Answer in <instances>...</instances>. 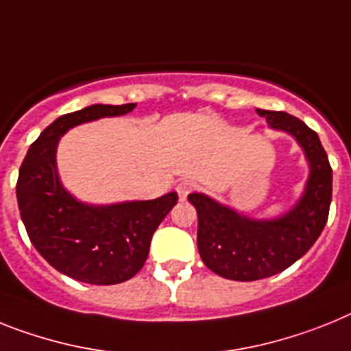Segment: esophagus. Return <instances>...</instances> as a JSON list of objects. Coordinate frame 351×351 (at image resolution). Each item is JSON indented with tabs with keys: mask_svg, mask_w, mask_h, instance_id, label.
I'll use <instances>...</instances> for the list:
<instances>
[{
	"mask_svg": "<svg viewBox=\"0 0 351 351\" xmlns=\"http://www.w3.org/2000/svg\"><path fill=\"white\" fill-rule=\"evenodd\" d=\"M193 188H195V184H193V182H191V181H181L178 184L179 197H181V199L184 200L188 197V193H190V191L193 190Z\"/></svg>",
	"mask_w": 351,
	"mask_h": 351,
	"instance_id": "esophagus-1",
	"label": "esophagus"
}]
</instances>
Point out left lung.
<instances>
[{"label": "left lung", "instance_id": "1", "mask_svg": "<svg viewBox=\"0 0 351 351\" xmlns=\"http://www.w3.org/2000/svg\"><path fill=\"white\" fill-rule=\"evenodd\" d=\"M269 128L286 131L309 161L304 195L282 217L256 220L204 193L188 200L199 215L197 247L211 271L230 280H259L298 261L319 238L332 200V169L318 134L286 112L257 110Z\"/></svg>", "mask_w": 351, "mask_h": 351}]
</instances>
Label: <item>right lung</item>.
<instances>
[{
  "instance_id": "1",
  "label": "right lung",
  "mask_w": 351,
  "mask_h": 351,
  "mask_svg": "<svg viewBox=\"0 0 351 351\" xmlns=\"http://www.w3.org/2000/svg\"><path fill=\"white\" fill-rule=\"evenodd\" d=\"M134 106L92 104L58 117L32 143L19 169L17 204L29 241L53 268L80 282L110 286L134 277L149 256L154 230L178 204L176 191L154 200L85 204L60 182V136L83 122L125 115Z\"/></svg>"
}]
</instances>
